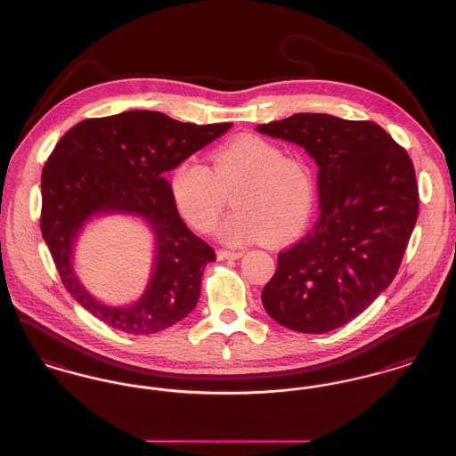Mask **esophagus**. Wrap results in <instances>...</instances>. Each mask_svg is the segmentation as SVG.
<instances>
[{
	"label": "esophagus",
	"instance_id": "34e87169",
	"mask_svg": "<svg viewBox=\"0 0 456 456\" xmlns=\"http://www.w3.org/2000/svg\"><path fill=\"white\" fill-rule=\"evenodd\" d=\"M243 252H235V250H217V259H221V261H224V259H240L242 257Z\"/></svg>",
	"mask_w": 456,
	"mask_h": 456
}]
</instances>
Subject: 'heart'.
<instances>
[{
  "instance_id": "1",
  "label": "heart",
  "mask_w": 456,
  "mask_h": 456,
  "mask_svg": "<svg viewBox=\"0 0 456 456\" xmlns=\"http://www.w3.org/2000/svg\"><path fill=\"white\" fill-rule=\"evenodd\" d=\"M171 195L183 219L195 230H211L237 188L235 211L217 228L228 245L266 237L285 242L296 237L314 204V182L303 160L285 157L272 142L257 136L237 138L211 153V169L195 159L171 173Z\"/></svg>"
}]
</instances>
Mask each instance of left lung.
Returning a JSON list of instances; mask_svg holds the SVG:
<instances>
[{
	"mask_svg": "<svg viewBox=\"0 0 456 456\" xmlns=\"http://www.w3.org/2000/svg\"><path fill=\"white\" fill-rule=\"evenodd\" d=\"M256 129L314 159L322 211L311 233L280 252L261 301L285 329L330 332L395 280L419 214L413 162L375 122L303 112Z\"/></svg>",
	"mask_w": 456,
	"mask_h": 456,
	"instance_id": "1",
	"label": "left lung"
}]
</instances>
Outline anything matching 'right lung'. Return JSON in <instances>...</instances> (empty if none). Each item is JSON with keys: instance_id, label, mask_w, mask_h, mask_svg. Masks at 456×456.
<instances>
[{"instance_id": "add662e5", "label": "right lung", "mask_w": 456, "mask_h": 456, "mask_svg": "<svg viewBox=\"0 0 456 456\" xmlns=\"http://www.w3.org/2000/svg\"><path fill=\"white\" fill-rule=\"evenodd\" d=\"M230 127L232 122L199 126L162 112L127 110L81 121L61 136L41 175V233L65 289L94 318L126 334L151 335L195 309L204 268L216 252L184 224L164 173ZM112 213L142 218L154 235L151 278L129 305L96 300L73 268L84 228Z\"/></svg>"}]
</instances>
